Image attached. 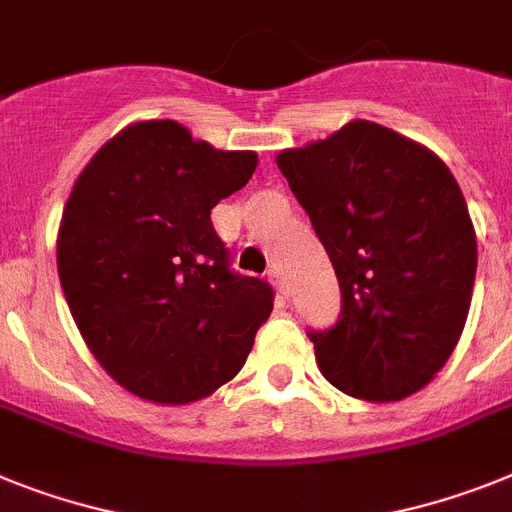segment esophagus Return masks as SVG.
<instances>
[{
	"mask_svg": "<svg viewBox=\"0 0 512 512\" xmlns=\"http://www.w3.org/2000/svg\"><path fill=\"white\" fill-rule=\"evenodd\" d=\"M268 281L273 283V286H276L278 291H281L283 296L289 294V286H286V278H283V273L278 268H273V270H268Z\"/></svg>",
	"mask_w": 512,
	"mask_h": 512,
	"instance_id": "1",
	"label": "esophagus"
}]
</instances>
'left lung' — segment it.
I'll return each instance as SVG.
<instances>
[{
    "mask_svg": "<svg viewBox=\"0 0 512 512\" xmlns=\"http://www.w3.org/2000/svg\"><path fill=\"white\" fill-rule=\"evenodd\" d=\"M276 163L341 286L336 325L309 330L322 377L372 403L422 390L453 354L474 291L476 234L455 176L367 119Z\"/></svg>",
    "mask_w": 512,
    "mask_h": 512,
    "instance_id": "8db88e82",
    "label": "left lung"
}]
</instances>
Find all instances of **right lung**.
<instances>
[{
  "label": "right lung",
  "instance_id": "right-lung-1",
  "mask_svg": "<svg viewBox=\"0 0 512 512\" xmlns=\"http://www.w3.org/2000/svg\"><path fill=\"white\" fill-rule=\"evenodd\" d=\"M255 166L252 150H216L150 119L77 176L57 236L62 291L90 354L145 401L176 406L221 388L273 312V289L231 270L210 221Z\"/></svg>",
  "mask_w": 512,
  "mask_h": 512
}]
</instances>
